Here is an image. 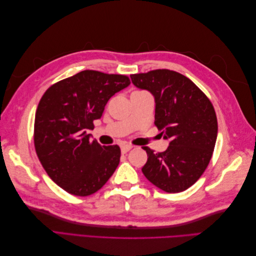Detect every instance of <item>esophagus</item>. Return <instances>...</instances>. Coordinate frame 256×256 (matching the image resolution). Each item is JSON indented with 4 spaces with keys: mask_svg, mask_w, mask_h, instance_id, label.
Masks as SVG:
<instances>
[{
    "mask_svg": "<svg viewBox=\"0 0 256 256\" xmlns=\"http://www.w3.org/2000/svg\"><path fill=\"white\" fill-rule=\"evenodd\" d=\"M131 148H134V146L130 145V144H122V145L120 146V150H122V154H126V152H129Z\"/></svg>",
    "mask_w": 256,
    "mask_h": 256,
    "instance_id": "esophagus-1",
    "label": "esophagus"
}]
</instances>
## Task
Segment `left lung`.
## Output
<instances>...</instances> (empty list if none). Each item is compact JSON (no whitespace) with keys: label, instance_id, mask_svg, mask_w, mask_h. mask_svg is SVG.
<instances>
[{"label":"left lung","instance_id":"1","mask_svg":"<svg viewBox=\"0 0 256 256\" xmlns=\"http://www.w3.org/2000/svg\"><path fill=\"white\" fill-rule=\"evenodd\" d=\"M130 78L134 86L154 96V125L170 142L164 152L143 147L148 157L143 174L168 193L187 190L206 170L218 136L210 100L187 76L168 69L131 74Z\"/></svg>","mask_w":256,"mask_h":256}]
</instances>
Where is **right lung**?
I'll return each mask as SVG.
<instances>
[{"instance_id":"obj_1","label":"right lung","mask_w":256,"mask_h":256,"mask_svg":"<svg viewBox=\"0 0 256 256\" xmlns=\"http://www.w3.org/2000/svg\"><path fill=\"white\" fill-rule=\"evenodd\" d=\"M122 74L83 70L50 86L38 104L34 124L36 154L62 189L78 196L97 192L120 164L118 145L90 141L109 99L129 86Z\"/></svg>"}]
</instances>
